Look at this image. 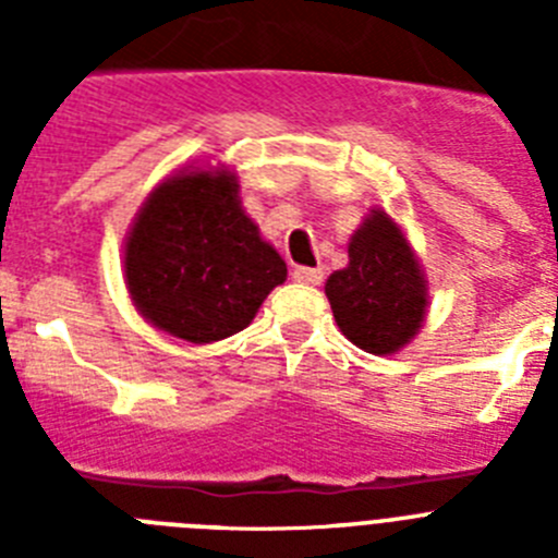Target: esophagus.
<instances>
[{
  "mask_svg": "<svg viewBox=\"0 0 558 558\" xmlns=\"http://www.w3.org/2000/svg\"><path fill=\"white\" fill-rule=\"evenodd\" d=\"M293 279L302 284H322L324 282V270L322 268H295Z\"/></svg>",
  "mask_w": 558,
  "mask_h": 558,
  "instance_id": "34e87169",
  "label": "esophagus"
}]
</instances>
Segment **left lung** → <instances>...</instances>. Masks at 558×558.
<instances>
[{"label":"left lung","mask_w":558,"mask_h":558,"mask_svg":"<svg viewBox=\"0 0 558 558\" xmlns=\"http://www.w3.org/2000/svg\"><path fill=\"white\" fill-rule=\"evenodd\" d=\"M338 329L368 354H397L425 327L430 290L402 226L374 206L349 240V265L324 284Z\"/></svg>","instance_id":"obj_1"}]
</instances>
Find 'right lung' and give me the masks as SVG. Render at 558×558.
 I'll use <instances>...</instances> for the list:
<instances>
[{
  "instance_id": "add662e5",
  "label": "right lung",
  "mask_w": 558,
  "mask_h": 558,
  "mask_svg": "<svg viewBox=\"0 0 558 558\" xmlns=\"http://www.w3.org/2000/svg\"><path fill=\"white\" fill-rule=\"evenodd\" d=\"M122 276L150 327L215 343L254 322L288 279V265L245 215L234 170L186 165L153 186L136 211Z\"/></svg>"
}]
</instances>
